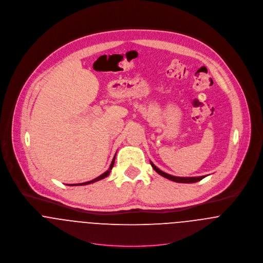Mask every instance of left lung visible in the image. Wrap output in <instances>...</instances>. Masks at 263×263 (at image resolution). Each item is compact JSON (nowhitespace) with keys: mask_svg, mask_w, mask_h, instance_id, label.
<instances>
[{"mask_svg":"<svg viewBox=\"0 0 263 263\" xmlns=\"http://www.w3.org/2000/svg\"><path fill=\"white\" fill-rule=\"evenodd\" d=\"M151 165L152 167L154 168V170L159 173L160 175H162L163 177L169 179V180H172V181H175V182H179V183H194V182H197V181H200L201 179H203L205 176H199V177H176V176H172V175H169L163 171H161L160 169H158L152 162H151Z\"/></svg>","mask_w":263,"mask_h":263,"instance_id":"obj_1","label":"left lung"}]
</instances>
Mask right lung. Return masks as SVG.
Here are the masks:
<instances>
[{
    "mask_svg": "<svg viewBox=\"0 0 263 263\" xmlns=\"http://www.w3.org/2000/svg\"><path fill=\"white\" fill-rule=\"evenodd\" d=\"M114 160H115V157L113 158L112 162H111V164H110V167H109V169L105 172V173H103L102 175H100L99 177H97V178H95V179H93V180H91V181H88V182H84V183H80V184H70V185H86V184H90V183H93V182H96V181H98V180H101V179H103V178H105V177H107L108 175H109V173H110V170L112 169L113 165H114Z\"/></svg>",
    "mask_w": 263,
    "mask_h": 263,
    "instance_id": "obj_1",
    "label": "right lung"
}]
</instances>
